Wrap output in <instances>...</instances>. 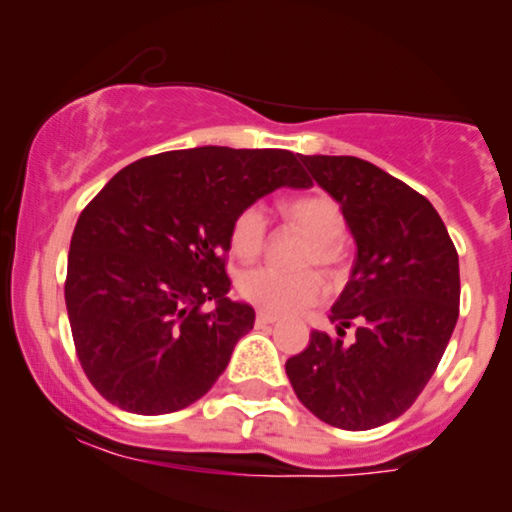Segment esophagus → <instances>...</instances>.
Returning a JSON list of instances; mask_svg holds the SVG:
<instances>
[{
    "mask_svg": "<svg viewBox=\"0 0 512 512\" xmlns=\"http://www.w3.org/2000/svg\"><path fill=\"white\" fill-rule=\"evenodd\" d=\"M276 320H279V315L267 313V310H260V313H257V325H274Z\"/></svg>",
    "mask_w": 512,
    "mask_h": 512,
    "instance_id": "obj_1",
    "label": "esophagus"
}]
</instances>
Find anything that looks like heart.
Instances as JSON below:
<instances>
[{
    "label": "heart",
    "mask_w": 512,
    "mask_h": 512,
    "mask_svg": "<svg viewBox=\"0 0 512 512\" xmlns=\"http://www.w3.org/2000/svg\"><path fill=\"white\" fill-rule=\"evenodd\" d=\"M289 219L301 226L313 245H308L301 264H317L322 269H337L344 260V211L327 195L298 197L286 204ZM267 243V214L262 207L252 204L236 216L231 226V248L240 260H255ZM238 293L252 305L272 313H293V310L313 305L325 293L320 274L303 269V272H281L274 267H255L240 274Z\"/></svg>",
    "instance_id": "obj_1"
}]
</instances>
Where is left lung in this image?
<instances>
[{
  "instance_id": "8db88e82",
  "label": "left lung",
  "mask_w": 512,
  "mask_h": 512,
  "mask_svg": "<svg viewBox=\"0 0 512 512\" xmlns=\"http://www.w3.org/2000/svg\"><path fill=\"white\" fill-rule=\"evenodd\" d=\"M301 161L342 207L356 260L332 305L337 334L310 332L286 375L317 419L368 431L402 416L436 373L460 315V260L433 204L402 180L356 156Z\"/></svg>"
}]
</instances>
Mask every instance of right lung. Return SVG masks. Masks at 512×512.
Returning <instances> with one entry per match:
<instances>
[{"label": "right lung", "instance_id": "obj_1", "mask_svg": "<svg viewBox=\"0 0 512 512\" xmlns=\"http://www.w3.org/2000/svg\"><path fill=\"white\" fill-rule=\"evenodd\" d=\"M276 187H310L291 151L197 146L129 163L81 211L64 301L81 368L110 404L170 414L219 380L255 325L252 305L226 298L231 226Z\"/></svg>", "mask_w": 512, "mask_h": 512}]
</instances>
